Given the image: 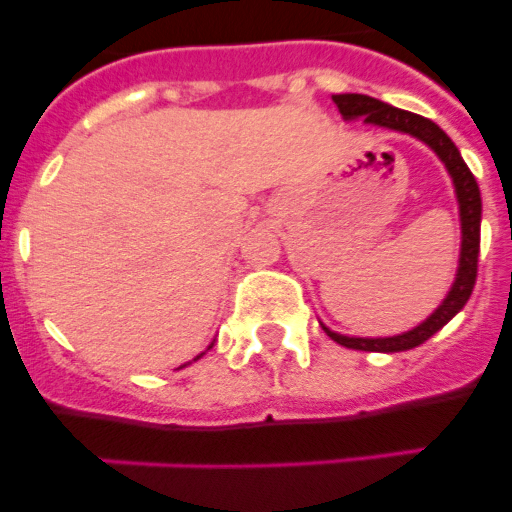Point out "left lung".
Instances as JSON below:
<instances>
[{
	"instance_id": "obj_1",
	"label": "left lung",
	"mask_w": 512,
	"mask_h": 512,
	"mask_svg": "<svg viewBox=\"0 0 512 512\" xmlns=\"http://www.w3.org/2000/svg\"><path fill=\"white\" fill-rule=\"evenodd\" d=\"M338 112L346 120L351 117H364L366 125H379V128L400 130V133H410L420 138L423 143L438 153L446 169H449L451 179H454L456 197H459V210H461V261H459V274L451 287L449 297L443 300V305L433 312L431 318L420 323L415 330H408L402 336L395 338H348L338 336L333 330L325 328L330 338L346 348L354 351H382V354H395V351H408V348L420 346L425 343L433 333L443 328L454 318L461 307L467 305L469 295H472L474 282H477V261H479V220H482V197H479V187L469 166L464 164L459 148L454 146V140L438 128L436 122L428 117H420L415 112L397 110L392 104H384L374 97L366 94H336L333 97Z\"/></svg>"
}]
</instances>
